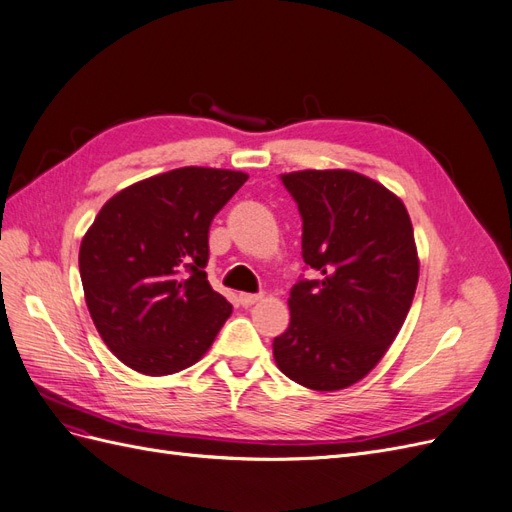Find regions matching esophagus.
Masks as SVG:
<instances>
[{"label":"esophagus","instance_id":"esophagus-1","mask_svg":"<svg viewBox=\"0 0 512 512\" xmlns=\"http://www.w3.org/2000/svg\"><path fill=\"white\" fill-rule=\"evenodd\" d=\"M262 299V294H247V292H241L239 294V303L243 307H252L254 303H258Z\"/></svg>","mask_w":512,"mask_h":512}]
</instances>
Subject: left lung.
<instances>
[{
    "instance_id": "8db88e82",
    "label": "left lung",
    "mask_w": 512,
    "mask_h": 512,
    "mask_svg": "<svg viewBox=\"0 0 512 512\" xmlns=\"http://www.w3.org/2000/svg\"><path fill=\"white\" fill-rule=\"evenodd\" d=\"M282 181L303 218V260L320 280L292 286L273 359L307 389L342 391L404 327L421 267L414 228L404 200L356 170L307 168Z\"/></svg>"
}]
</instances>
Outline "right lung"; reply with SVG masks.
Listing matches in <instances>:
<instances>
[{"label": "right lung", "mask_w": 512, "mask_h": 512, "mask_svg": "<svg viewBox=\"0 0 512 512\" xmlns=\"http://www.w3.org/2000/svg\"><path fill=\"white\" fill-rule=\"evenodd\" d=\"M228 168L183 166L111 196L85 232V303L117 359L145 376L194 365L232 314L203 271L209 226L247 181Z\"/></svg>", "instance_id": "add662e5"}]
</instances>
